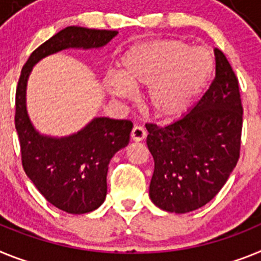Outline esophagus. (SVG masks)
I'll list each match as a JSON object with an SVG mask.
<instances>
[{
	"instance_id": "esophagus-1",
	"label": "esophagus",
	"mask_w": 261,
	"mask_h": 261,
	"mask_svg": "<svg viewBox=\"0 0 261 261\" xmlns=\"http://www.w3.org/2000/svg\"><path fill=\"white\" fill-rule=\"evenodd\" d=\"M146 137H147V131L144 130L142 126H134L133 131H131V138H133L135 142H142Z\"/></svg>"
}]
</instances>
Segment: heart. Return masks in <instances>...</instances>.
<instances>
[{"instance_id": "1", "label": "heart", "mask_w": 261, "mask_h": 261, "mask_svg": "<svg viewBox=\"0 0 261 261\" xmlns=\"http://www.w3.org/2000/svg\"><path fill=\"white\" fill-rule=\"evenodd\" d=\"M214 69L205 48H192L176 39L140 43L124 52L117 74H109L105 88L126 98L131 89L147 87L146 105L153 115L172 118L187 110Z\"/></svg>"}]
</instances>
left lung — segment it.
<instances>
[{"mask_svg":"<svg viewBox=\"0 0 261 261\" xmlns=\"http://www.w3.org/2000/svg\"><path fill=\"white\" fill-rule=\"evenodd\" d=\"M215 77L184 117L160 127L146 123L155 162L149 197L169 213H189L210 202L240 155L243 106L239 81L227 58L214 49Z\"/></svg>","mask_w":261,"mask_h":261,"instance_id":"8db88e82","label":"left lung"}]
</instances>
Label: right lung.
Returning a JSON list of instances; mask_svg holds the SVG:
<instances>
[{"mask_svg":"<svg viewBox=\"0 0 261 261\" xmlns=\"http://www.w3.org/2000/svg\"><path fill=\"white\" fill-rule=\"evenodd\" d=\"M117 34L115 30L65 27L31 54L18 81L14 121L23 169L49 203L69 214L89 213L102 205L109 163L128 144L133 122L99 117L69 137L40 135L27 115V79L40 59L67 48H101Z\"/></svg>","mask_w":261,"mask_h":261,"instance_id":"add662e5","label":"right lung"}]
</instances>
